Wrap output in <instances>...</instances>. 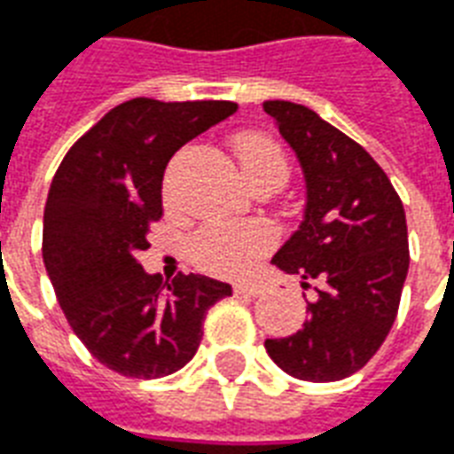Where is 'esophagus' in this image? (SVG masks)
Wrapping results in <instances>:
<instances>
[{
    "mask_svg": "<svg viewBox=\"0 0 454 454\" xmlns=\"http://www.w3.org/2000/svg\"><path fill=\"white\" fill-rule=\"evenodd\" d=\"M234 294L258 296V294H263V287H261V285H255V282H237V285H234Z\"/></svg>",
    "mask_w": 454,
    "mask_h": 454,
    "instance_id": "1",
    "label": "esophagus"
}]
</instances>
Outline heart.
I'll list each match as a JSON object with an SVG mask.
<instances>
[{"instance_id":"heart-1","label":"heart","mask_w":454,"mask_h":454,"mask_svg":"<svg viewBox=\"0 0 454 454\" xmlns=\"http://www.w3.org/2000/svg\"><path fill=\"white\" fill-rule=\"evenodd\" d=\"M234 153L248 182L265 175L287 176V158L278 143L261 134H244L234 141ZM275 244V231L265 223H213L191 241V258L200 270L213 275H244Z\"/></svg>"}]
</instances>
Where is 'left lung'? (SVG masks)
I'll use <instances>...</instances> for the list:
<instances>
[{
    "label": "left lung",
    "mask_w": 454,
    "mask_h": 454,
    "mask_svg": "<svg viewBox=\"0 0 454 454\" xmlns=\"http://www.w3.org/2000/svg\"><path fill=\"white\" fill-rule=\"evenodd\" d=\"M263 110L306 182L304 220L272 265L299 275L301 287L318 282L304 328L265 340V349L299 380H342L380 349L400 309L409 270L404 207L376 160L316 112L287 100L263 102Z\"/></svg>",
    "instance_id": "1"
}]
</instances>
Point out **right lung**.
Wrapping results in <instances>:
<instances>
[{
	"instance_id": "1",
	"label": "right lung",
	"mask_w": 454,
	"mask_h": 454,
	"mask_svg": "<svg viewBox=\"0 0 454 454\" xmlns=\"http://www.w3.org/2000/svg\"><path fill=\"white\" fill-rule=\"evenodd\" d=\"M237 112V102L134 98L78 138L52 179L43 258L71 330L107 369L162 378L199 349L207 309L227 282L138 263L150 223L162 217V176L184 143Z\"/></svg>"
}]
</instances>
